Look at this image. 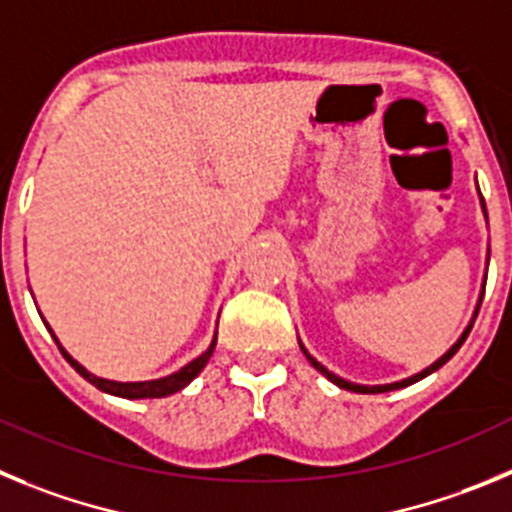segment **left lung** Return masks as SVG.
I'll return each instance as SVG.
<instances>
[{
  "label": "left lung",
  "mask_w": 512,
  "mask_h": 512,
  "mask_svg": "<svg viewBox=\"0 0 512 512\" xmlns=\"http://www.w3.org/2000/svg\"><path fill=\"white\" fill-rule=\"evenodd\" d=\"M482 209H485V201H482ZM477 311H480V308H477ZM469 331H472V324L467 326V331H464V334L459 336V342L454 344V347H451L449 352L444 354V357H441V359H436L434 365H431V367H426V370H423V372H418V375L408 377V380H403V382H393V385H375V388H367V385H354V382H347V380H342V377H336L334 372H329V370H326V367L321 365V362H316V359H313L311 354L306 352V347H303L301 342H298V344H301V349H303V354H306V359H308V362H311V365L316 367V370H319L321 375H326V377H329V380L334 382V385H339V388H344V390H352V393H388V390H398V388H405V385H413V382L423 380V377H426V375H431V372H436V370H439L441 365H446V362H449V359L454 357V354L459 352V347H462V344H464V339H467V336H469Z\"/></svg>",
  "instance_id": "left-lung-1"
}]
</instances>
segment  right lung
I'll use <instances>...</instances> for the list:
<instances>
[{
	"label": "right lung",
	"mask_w": 512,
	"mask_h": 512,
	"mask_svg": "<svg viewBox=\"0 0 512 512\" xmlns=\"http://www.w3.org/2000/svg\"><path fill=\"white\" fill-rule=\"evenodd\" d=\"M50 334H53V331H50ZM53 339H55V334H53ZM55 344H58V339H55ZM214 347H216V336H214V342H211V347L206 349V352L201 354V357L193 359L191 365H186V367H183V370L173 372V375H168V377H160V380H150V382H114V380H104V377L91 375V372L86 370V367L78 365L76 359H73L71 354H68L66 349H63L61 344H58L61 354L68 359V362H71V367L78 372V375L86 377V380H89L91 385H96V388L104 390V393L119 395V398H165V395L178 393V390L186 388L188 382H191L193 377H196L201 370H204L206 362H209V357H211V354H214Z\"/></svg>",
	"instance_id": "add662e5"
}]
</instances>
